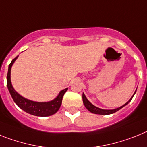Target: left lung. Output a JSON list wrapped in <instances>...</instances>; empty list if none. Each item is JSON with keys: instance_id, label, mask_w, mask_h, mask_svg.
Listing matches in <instances>:
<instances>
[{"instance_id": "left-lung-1", "label": "left lung", "mask_w": 147, "mask_h": 147, "mask_svg": "<svg viewBox=\"0 0 147 147\" xmlns=\"http://www.w3.org/2000/svg\"><path fill=\"white\" fill-rule=\"evenodd\" d=\"M135 92H136V91H135L134 94L132 95V96H131V98H130V100H129L127 102H126V103L124 104V105H123L122 106H120V107L119 108H117V109H100V108H98V107H96V106H94V105H93V104L91 103V102H90L87 98H86V95H85L84 93L82 94V101H83L84 106H86V109H87L90 112L96 114V115H111V114H113V113H115L116 112V111H119V110L121 109L123 107L126 106V105H127V104L131 100L132 97H133L134 95H135Z\"/></svg>"}]
</instances>
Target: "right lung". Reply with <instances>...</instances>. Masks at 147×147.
Listing matches in <instances>:
<instances>
[{"mask_svg": "<svg viewBox=\"0 0 147 147\" xmlns=\"http://www.w3.org/2000/svg\"><path fill=\"white\" fill-rule=\"evenodd\" d=\"M18 57V56H16L9 65L7 76V88L10 93L12 98L13 99L14 102H16L17 106L21 108V109L32 115L38 117H47L54 115L55 113L57 112L59 109L61 105L62 97L68 88H67L64 90H61L56 98L48 102H36V101L30 100L22 96L14 89L12 82H11V68Z\"/></svg>", "mask_w": 147, "mask_h": 147, "instance_id": "right-lung-1", "label": "right lung"}]
</instances>
